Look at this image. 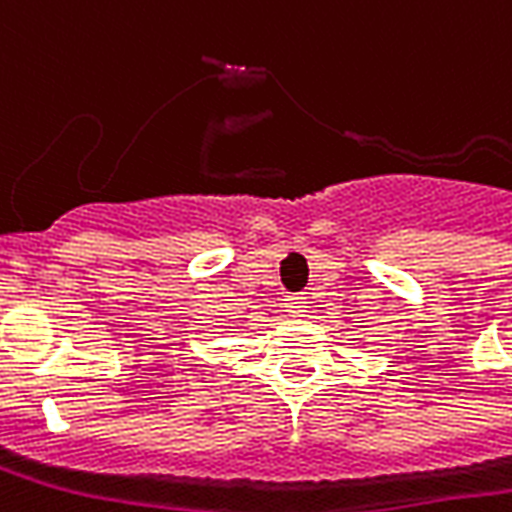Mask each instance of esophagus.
<instances>
[{"label":"esophagus","instance_id":"1","mask_svg":"<svg viewBox=\"0 0 512 512\" xmlns=\"http://www.w3.org/2000/svg\"><path fill=\"white\" fill-rule=\"evenodd\" d=\"M284 306H287L292 317H300L306 311V300H303V295H290V298L284 300Z\"/></svg>","mask_w":512,"mask_h":512}]
</instances>
